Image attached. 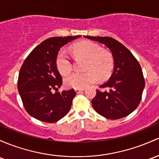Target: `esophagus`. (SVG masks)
Wrapping results in <instances>:
<instances>
[{
    "label": "esophagus",
    "instance_id": "obj_1",
    "mask_svg": "<svg viewBox=\"0 0 159 159\" xmlns=\"http://www.w3.org/2000/svg\"><path fill=\"white\" fill-rule=\"evenodd\" d=\"M75 92L77 93H81V92H82V91H84V89H75Z\"/></svg>",
    "mask_w": 159,
    "mask_h": 159
}]
</instances>
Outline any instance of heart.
Masks as SVG:
<instances>
[{
    "mask_svg": "<svg viewBox=\"0 0 159 159\" xmlns=\"http://www.w3.org/2000/svg\"><path fill=\"white\" fill-rule=\"evenodd\" d=\"M72 51L77 57L88 59L83 73L73 72L65 78V85L67 88L83 89L93 84L98 77L104 79L110 75L114 66V60L109 52L102 50L97 43L90 41H81L72 46ZM56 65L60 74L67 75L71 70V62L63 49L57 53Z\"/></svg>",
    "mask_w": 159,
    "mask_h": 159,
    "instance_id": "obj_1",
    "label": "heart"
}]
</instances>
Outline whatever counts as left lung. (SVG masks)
<instances>
[{"label":"left lung","instance_id":"obj_1","mask_svg":"<svg viewBox=\"0 0 159 159\" xmlns=\"http://www.w3.org/2000/svg\"><path fill=\"white\" fill-rule=\"evenodd\" d=\"M85 38L107 47L114 60V69L110 78L100 86L109 90H97V95L92 100L93 109L109 119H119L128 116L140 102L145 87L143 75L138 61L128 48L114 38Z\"/></svg>","mask_w":159,"mask_h":159}]
</instances>
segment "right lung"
Segmentation results:
<instances>
[{"label": "right lung", "instance_id": "obj_1", "mask_svg": "<svg viewBox=\"0 0 159 159\" xmlns=\"http://www.w3.org/2000/svg\"><path fill=\"white\" fill-rule=\"evenodd\" d=\"M81 35L54 37L36 47L24 61L18 90L27 112L39 121L53 123L69 112L76 93L74 89L52 93L62 84L56 58L62 46Z\"/></svg>", "mask_w": 159, "mask_h": 159}]
</instances>
